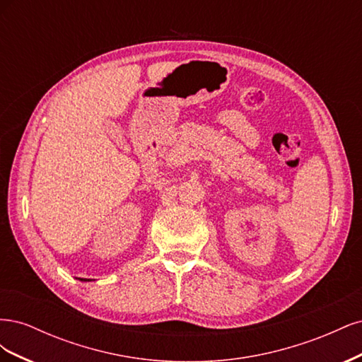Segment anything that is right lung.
I'll list each match as a JSON object with an SVG mask.
<instances>
[{
    "label": "right lung",
    "instance_id": "add662e5",
    "mask_svg": "<svg viewBox=\"0 0 362 362\" xmlns=\"http://www.w3.org/2000/svg\"><path fill=\"white\" fill-rule=\"evenodd\" d=\"M81 281H89V279H81Z\"/></svg>",
    "mask_w": 362,
    "mask_h": 362
}]
</instances>
